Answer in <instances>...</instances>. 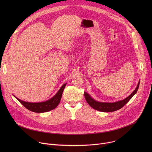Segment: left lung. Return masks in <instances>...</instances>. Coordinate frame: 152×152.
<instances>
[{
  "mask_svg": "<svg viewBox=\"0 0 152 152\" xmlns=\"http://www.w3.org/2000/svg\"><path fill=\"white\" fill-rule=\"evenodd\" d=\"M140 80L138 82V85L137 86V88L135 90L130 94L128 97L125 98L124 99L122 100H120L114 103H106V102H100L98 101L95 100L93 99L87 93L85 92L84 93V96L85 100L87 102V103L89 104V105L93 107V109L101 111V112H113L117 110H118L121 109V107H123L137 93L138 88H139V85H140Z\"/></svg>",
  "mask_w": 152,
  "mask_h": 152,
  "instance_id": "8db88e82",
  "label": "left lung"
}]
</instances>
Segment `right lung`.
Listing matches in <instances>:
<instances>
[{
    "label": "right lung",
    "instance_id": "add662e5",
    "mask_svg": "<svg viewBox=\"0 0 152 152\" xmlns=\"http://www.w3.org/2000/svg\"><path fill=\"white\" fill-rule=\"evenodd\" d=\"M67 83L64 84L58 93L50 99L43 102H39V103H31L25 102L23 100H21L15 97L20 103L21 104H23L26 109L29 110L31 111L37 113H46L50 111L57 107L58 104L61 101V99L62 97V92L64 90L65 86H66Z\"/></svg>",
    "mask_w": 152,
    "mask_h": 152
}]
</instances>
